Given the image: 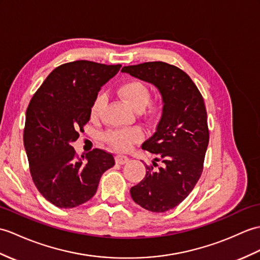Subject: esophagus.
Segmentation results:
<instances>
[{"mask_svg":"<svg viewBox=\"0 0 260 260\" xmlns=\"http://www.w3.org/2000/svg\"><path fill=\"white\" fill-rule=\"evenodd\" d=\"M128 160H129L128 157H126V156H123V155L115 156V161L118 165H124V164H126V162H128Z\"/></svg>","mask_w":260,"mask_h":260,"instance_id":"obj_1","label":"esophagus"}]
</instances>
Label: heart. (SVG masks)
I'll list each match as a JSON object with an SVG mask.
<instances>
[{
	"label": "heart",
	"mask_w": 260,
	"mask_h": 260,
	"mask_svg": "<svg viewBox=\"0 0 260 260\" xmlns=\"http://www.w3.org/2000/svg\"><path fill=\"white\" fill-rule=\"evenodd\" d=\"M118 95L136 110L141 111L147 105L150 98V90L147 84L140 80H129L120 84L117 88ZM106 104V99L103 94H99L94 99L90 106V117L96 119L101 116ZM158 104H150L148 106V115H156L159 111ZM143 132L138 127L126 129H111L104 134V141L117 150H128L133 144L143 140Z\"/></svg>",
	"instance_id": "obj_1"
}]
</instances>
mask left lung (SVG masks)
Wrapping results in <instances>:
<instances>
[{
	"label": "left lung",
	"mask_w": 260,
	"mask_h": 260,
	"mask_svg": "<svg viewBox=\"0 0 260 260\" xmlns=\"http://www.w3.org/2000/svg\"><path fill=\"white\" fill-rule=\"evenodd\" d=\"M122 72L152 83L161 94V117L154 135L142 145L158 157L146 165V175L132 187L131 196L149 212L165 213L190 194L203 173L209 142L204 99L184 71L165 62L124 66Z\"/></svg>",
	"instance_id": "obj_1"
}]
</instances>
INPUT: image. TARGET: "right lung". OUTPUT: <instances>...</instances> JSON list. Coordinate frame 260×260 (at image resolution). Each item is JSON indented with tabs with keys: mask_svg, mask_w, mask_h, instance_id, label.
I'll return each instance as SVG.
<instances>
[{
	"mask_svg": "<svg viewBox=\"0 0 260 260\" xmlns=\"http://www.w3.org/2000/svg\"><path fill=\"white\" fill-rule=\"evenodd\" d=\"M120 64L75 61L57 66L36 90L26 110L24 146L36 188L59 208L92 198L104 172L115 165L111 153L95 148L77 157L75 142L90 117L99 90Z\"/></svg>",
	"mask_w": 260,
	"mask_h": 260,
	"instance_id": "right-lung-1",
	"label": "right lung"
}]
</instances>
